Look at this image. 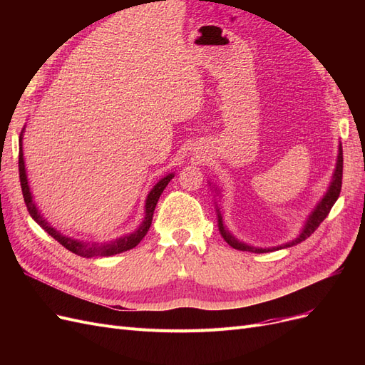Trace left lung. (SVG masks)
<instances>
[{"instance_id":"1","label":"left lung","mask_w":365,"mask_h":365,"mask_svg":"<svg viewBox=\"0 0 365 365\" xmlns=\"http://www.w3.org/2000/svg\"><path fill=\"white\" fill-rule=\"evenodd\" d=\"M341 185H342V148L339 146V153H338V163H336V169H335V173H334V181L332 184H330L329 190L326 193V196L322 200V202H319L317 205V208L312 212V215L309 216L307 222L302 231V235L298 236L297 239H294L292 242H288V244L284 245H280V247H275V248H252V247H248L245 244H242V242L236 240L233 236H231L227 228L224 227V222H222V216H220L219 210H217V222H219V231L220 235H222V237L225 239L227 244L230 247H233L235 250H240V251H251V252H269V251H275V250H282V248H288V247H292V245H297L300 244V242H303L304 239H307L309 236H311L314 231L319 227V224L323 222V220L327 217L330 208L334 207V204L336 202L338 196H339V192H341Z\"/></svg>"}]
</instances>
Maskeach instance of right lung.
<instances>
[{
	"label": "right lung",
	"instance_id": "1",
	"mask_svg": "<svg viewBox=\"0 0 365 365\" xmlns=\"http://www.w3.org/2000/svg\"><path fill=\"white\" fill-rule=\"evenodd\" d=\"M23 134V132H21ZM19 143H21V148H19V160H18V168H19V181H21V190H23V196H24V202L27 205V210L30 216L36 220V222L47 231V233L54 239L58 240L59 244L67 248L68 251L77 254V256L81 257H108V256H114V254L118 252H123L128 250L135 248L141 239L148 235V231L150 228L152 224V217H153V210L157 207V202L160 200V196L163 193V190L165 189V185L170 182V180L173 178V175H168L164 176L163 180H160L158 184H155V187L149 192L148 195V200H146V216L145 220H143V224L140 225V228L137 231H134L132 235L123 236L120 239H115L111 244H105V245H96V244H86V242H81V240H74L71 237L63 236L62 233H59L58 230H54L46 219L41 216V213L38 212L36 205L33 204L31 201V193L29 189V182H27V175H26V165H24V157H23V135L19 137Z\"/></svg>",
	"mask_w": 365,
	"mask_h": 365
}]
</instances>
